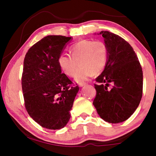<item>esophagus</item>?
<instances>
[{
	"instance_id": "1",
	"label": "esophagus",
	"mask_w": 156,
	"mask_h": 156,
	"mask_svg": "<svg viewBox=\"0 0 156 156\" xmlns=\"http://www.w3.org/2000/svg\"><path fill=\"white\" fill-rule=\"evenodd\" d=\"M86 84H87V83H80V84H79V87H82L86 85Z\"/></svg>"
}]
</instances>
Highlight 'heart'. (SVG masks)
<instances>
[{"instance_id":"b5f03b06","label":"heart","mask_w":156,"mask_h":156,"mask_svg":"<svg viewBox=\"0 0 156 156\" xmlns=\"http://www.w3.org/2000/svg\"><path fill=\"white\" fill-rule=\"evenodd\" d=\"M69 51L71 56L60 55L58 62L62 72L69 77L75 76L77 65L80 66L75 78L78 83L87 80L91 75L99 74L106 66L108 49L102 41H80L73 44Z\"/></svg>"}]
</instances>
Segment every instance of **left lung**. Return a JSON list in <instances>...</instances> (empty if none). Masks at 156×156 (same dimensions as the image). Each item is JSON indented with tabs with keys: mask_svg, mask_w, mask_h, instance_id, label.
<instances>
[{
	"mask_svg": "<svg viewBox=\"0 0 156 156\" xmlns=\"http://www.w3.org/2000/svg\"><path fill=\"white\" fill-rule=\"evenodd\" d=\"M108 49L105 69L94 84L93 105L100 117L109 123L127 120L142 96L143 73L136 54L125 39L107 31L100 32Z\"/></svg>",
	"mask_w": 156,
	"mask_h": 156,
	"instance_id": "1",
	"label": "left lung"
}]
</instances>
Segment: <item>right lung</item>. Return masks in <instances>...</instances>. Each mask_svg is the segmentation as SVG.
Segmentation results:
<instances>
[{
	"mask_svg": "<svg viewBox=\"0 0 156 156\" xmlns=\"http://www.w3.org/2000/svg\"><path fill=\"white\" fill-rule=\"evenodd\" d=\"M72 38L47 36L30 48L22 75L25 106L29 115L41 126L60 129L70 119V110L79 91L62 73L58 60Z\"/></svg>",
	"mask_w": 156,
	"mask_h": 156,
	"instance_id": "right-lung-1",
	"label": "right lung"
}]
</instances>
